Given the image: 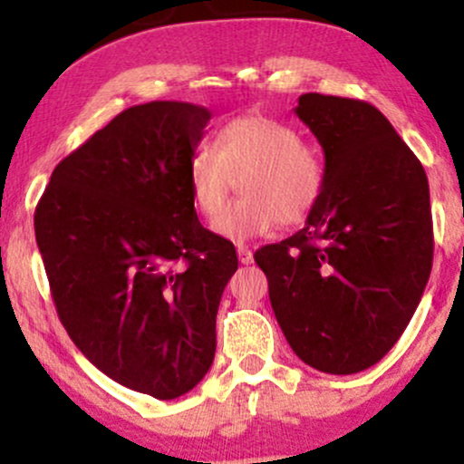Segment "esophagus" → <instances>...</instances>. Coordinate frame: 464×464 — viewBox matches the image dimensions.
Instances as JSON below:
<instances>
[{"mask_svg":"<svg viewBox=\"0 0 464 464\" xmlns=\"http://www.w3.org/2000/svg\"><path fill=\"white\" fill-rule=\"evenodd\" d=\"M237 257L242 264H253V253L246 246H237Z\"/></svg>","mask_w":464,"mask_h":464,"instance_id":"34e87169","label":"esophagus"}]
</instances>
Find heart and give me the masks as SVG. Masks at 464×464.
Listing matches in <instances>:
<instances>
[{
	"mask_svg": "<svg viewBox=\"0 0 464 464\" xmlns=\"http://www.w3.org/2000/svg\"><path fill=\"white\" fill-rule=\"evenodd\" d=\"M243 198L221 208L232 185ZM327 185L318 148L301 132L268 115H242L216 132L214 146H198L189 159V194L202 216L214 218L216 236L244 244L284 222L301 225L316 211Z\"/></svg>",
	"mask_w": 464,
	"mask_h": 464,
	"instance_id": "1",
	"label": "heart"
}]
</instances>
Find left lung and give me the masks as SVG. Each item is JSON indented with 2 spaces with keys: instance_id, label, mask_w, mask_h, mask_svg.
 Returning <instances> with one entry per match:
<instances>
[{
  "instance_id": "left-lung-1",
  "label": "left lung",
  "mask_w": 464,
  "mask_h": 464,
  "mask_svg": "<svg viewBox=\"0 0 464 464\" xmlns=\"http://www.w3.org/2000/svg\"><path fill=\"white\" fill-rule=\"evenodd\" d=\"M324 152L327 185L305 227L255 253L292 351L351 375L395 347L434 255L423 165L362 100L305 93L295 109Z\"/></svg>"
}]
</instances>
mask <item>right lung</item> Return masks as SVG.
Masks as SVG:
<instances>
[{
  "label": "right lung",
  "instance_id": "obj_1",
  "mask_svg": "<svg viewBox=\"0 0 464 464\" xmlns=\"http://www.w3.org/2000/svg\"><path fill=\"white\" fill-rule=\"evenodd\" d=\"M211 113L189 102L121 111L63 159L34 211L58 318L84 358L154 399L189 392L216 355V314L237 270L189 194Z\"/></svg>",
  "mask_w": 464,
  "mask_h": 464
}]
</instances>
